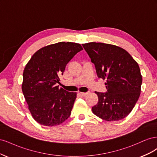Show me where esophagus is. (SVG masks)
Wrapping results in <instances>:
<instances>
[{"instance_id": "obj_1", "label": "esophagus", "mask_w": 157, "mask_h": 157, "mask_svg": "<svg viewBox=\"0 0 157 157\" xmlns=\"http://www.w3.org/2000/svg\"><path fill=\"white\" fill-rule=\"evenodd\" d=\"M80 94L82 95V96H86V95L90 94V92H80Z\"/></svg>"}]
</instances>
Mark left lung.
<instances>
[{"label": "left lung", "mask_w": 157, "mask_h": 157, "mask_svg": "<svg viewBox=\"0 0 157 157\" xmlns=\"http://www.w3.org/2000/svg\"><path fill=\"white\" fill-rule=\"evenodd\" d=\"M98 77L106 80L107 92H95L98 104L92 109L95 115L106 121H117L127 117L141 93L142 76L138 64L119 46L102 42L82 44Z\"/></svg>", "instance_id": "left-lung-1"}]
</instances>
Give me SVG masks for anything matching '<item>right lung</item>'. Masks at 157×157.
Masks as SVG:
<instances>
[{"label": "right lung", "instance_id": "obj_1", "mask_svg": "<svg viewBox=\"0 0 157 157\" xmlns=\"http://www.w3.org/2000/svg\"><path fill=\"white\" fill-rule=\"evenodd\" d=\"M82 50L75 42H58L36 51L26 64L22 92L33 118L40 124L54 126L69 117L77 94L59 88L56 84L66 65Z\"/></svg>", "mask_w": 157, "mask_h": 157}]
</instances>
